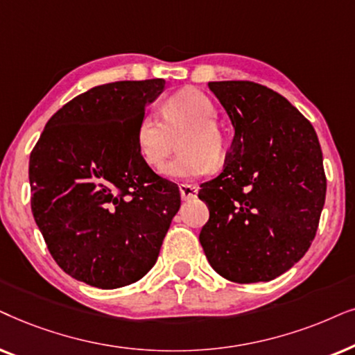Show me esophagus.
Returning a JSON list of instances; mask_svg holds the SVG:
<instances>
[{
	"mask_svg": "<svg viewBox=\"0 0 355 355\" xmlns=\"http://www.w3.org/2000/svg\"><path fill=\"white\" fill-rule=\"evenodd\" d=\"M180 195H182V200H185V201L195 200L196 195H198V187L196 185H188V183H182V185H180Z\"/></svg>",
	"mask_w": 355,
	"mask_h": 355,
	"instance_id": "obj_1",
	"label": "esophagus"
}]
</instances>
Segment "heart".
<instances>
[{"label":"heart","instance_id":"b5f03b06","mask_svg":"<svg viewBox=\"0 0 355 355\" xmlns=\"http://www.w3.org/2000/svg\"><path fill=\"white\" fill-rule=\"evenodd\" d=\"M216 105L206 94L182 91L168 97L162 105V116L149 112L136 126V148L150 167L162 160L180 138L182 153L160 167V173L173 180L201 177L211 172L212 162L225 155V139L216 125Z\"/></svg>","mask_w":355,"mask_h":355}]
</instances>
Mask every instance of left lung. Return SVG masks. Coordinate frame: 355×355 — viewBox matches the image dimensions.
I'll return each instance as SVG.
<instances>
[{
    "instance_id": "obj_1",
    "label": "left lung",
    "mask_w": 355,
    "mask_h": 355,
    "mask_svg": "<svg viewBox=\"0 0 355 355\" xmlns=\"http://www.w3.org/2000/svg\"><path fill=\"white\" fill-rule=\"evenodd\" d=\"M234 139L219 177L201 185L209 220L200 242L225 279L272 281L310 248L324 206L323 154L310 121L281 94L216 81Z\"/></svg>"
}]
</instances>
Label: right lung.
<instances>
[{
    "mask_svg": "<svg viewBox=\"0 0 355 355\" xmlns=\"http://www.w3.org/2000/svg\"><path fill=\"white\" fill-rule=\"evenodd\" d=\"M164 79L89 89L60 108L31 154L32 214L58 266L98 289L139 281L157 261L180 191L136 148Z\"/></svg>",
    "mask_w": 355,
    "mask_h": 355,
    "instance_id": "1",
    "label": "right lung"
}]
</instances>
